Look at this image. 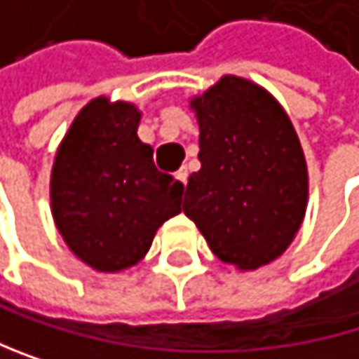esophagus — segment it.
I'll return each mask as SVG.
<instances>
[{
  "label": "esophagus",
  "instance_id": "1",
  "mask_svg": "<svg viewBox=\"0 0 359 359\" xmlns=\"http://www.w3.org/2000/svg\"><path fill=\"white\" fill-rule=\"evenodd\" d=\"M175 177H177V180H180V182L186 186V184H188V169H186V167L177 169V171H175Z\"/></svg>",
  "mask_w": 359,
  "mask_h": 359
}]
</instances>
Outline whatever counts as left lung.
I'll return each mask as SVG.
<instances>
[{"label": "left lung", "instance_id": "obj_1", "mask_svg": "<svg viewBox=\"0 0 359 359\" xmlns=\"http://www.w3.org/2000/svg\"><path fill=\"white\" fill-rule=\"evenodd\" d=\"M192 107L201 169L188 177L184 214L220 261L257 270L287 250L306 212L299 139L280 104L240 76H222Z\"/></svg>", "mask_w": 359, "mask_h": 359}]
</instances>
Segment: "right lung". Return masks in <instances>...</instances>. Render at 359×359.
Instances as JSON below:
<instances>
[{
	"instance_id": "1",
	"label": "right lung",
	"mask_w": 359,
	"mask_h": 359,
	"mask_svg": "<svg viewBox=\"0 0 359 359\" xmlns=\"http://www.w3.org/2000/svg\"><path fill=\"white\" fill-rule=\"evenodd\" d=\"M139 119L135 104L92 100L53 165V218L68 248L98 272L141 261L158 226L182 212L184 184L156 169Z\"/></svg>"
}]
</instances>
